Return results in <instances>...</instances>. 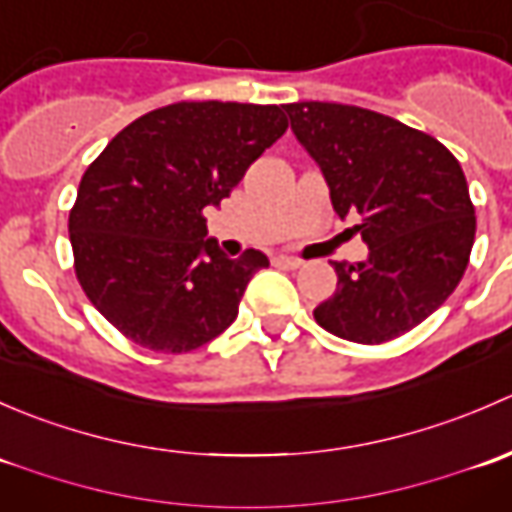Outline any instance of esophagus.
<instances>
[{
  "label": "esophagus",
  "mask_w": 512,
  "mask_h": 512,
  "mask_svg": "<svg viewBox=\"0 0 512 512\" xmlns=\"http://www.w3.org/2000/svg\"><path fill=\"white\" fill-rule=\"evenodd\" d=\"M272 265L282 267V270H297V267H302V260H299V257H289V255H275L272 257Z\"/></svg>",
  "instance_id": "obj_1"
}]
</instances>
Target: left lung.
Wrapping results in <instances>:
<instances>
[{
    "instance_id": "obj_1",
    "label": "left lung",
    "mask_w": 512,
    "mask_h": 512,
    "mask_svg": "<svg viewBox=\"0 0 512 512\" xmlns=\"http://www.w3.org/2000/svg\"><path fill=\"white\" fill-rule=\"evenodd\" d=\"M317 160L339 218L369 245L356 265L332 262L337 292L314 309L334 337L381 344L431 317L461 282L476 237V208L461 163L443 143L359 106H285Z\"/></svg>"
}]
</instances>
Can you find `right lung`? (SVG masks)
Wrapping results in <instances>:
<instances>
[{
  "mask_svg": "<svg viewBox=\"0 0 512 512\" xmlns=\"http://www.w3.org/2000/svg\"><path fill=\"white\" fill-rule=\"evenodd\" d=\"M287 131L280 106L180 101L128 123L86 168L69 213L74 270L126 339L185 354L223 334L260 250L230 260L208 237L245 170Z\"/></svg>",
  "mask_w": 512,
  "mask_h": 512,
  "instance_id": "right-lung-1",
  "label": "right lung"
}]
</instances>
